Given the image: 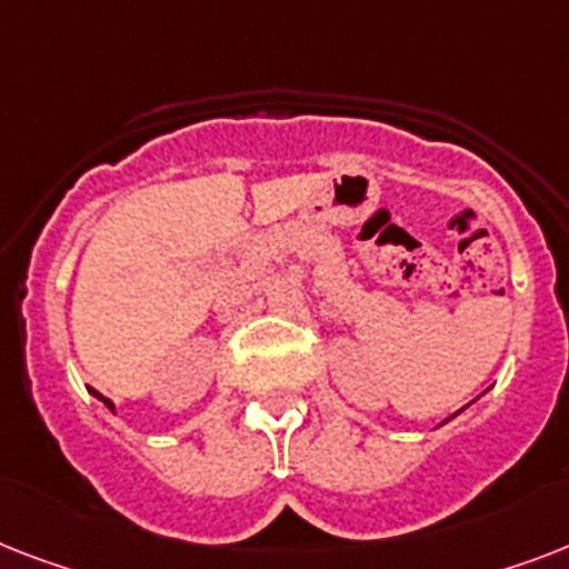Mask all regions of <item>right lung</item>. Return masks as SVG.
I'll list each match as a JSON object with an SVG mask.
<instances>
[{"label": "right lung", "instance_id": "obj_1", "mask_svg": "<svg viewBox=\"0 0 569 569\" xmlns=\"http://www.w3.org/2000/svg\"><path fill=\"white\" fill-rule=\"evenodd\" d=\"M93 396H97V398H100V401H102V405H109V407H111V410H114V405H111V401H109V398H102V396H100V392H93Z\"/></svg>", "mask_w": 569, "mask_h": 569}]
</instances>
